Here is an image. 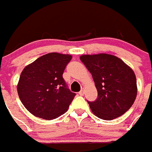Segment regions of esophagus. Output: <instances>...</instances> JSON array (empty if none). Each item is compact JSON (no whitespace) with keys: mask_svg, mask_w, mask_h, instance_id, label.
<instances>
[{"mask_svg":"<svg viewBox=\"0 0 152 152\" xmlns=\"http://www.w3.org/2000/svg\"><path fill=\"white\" fill-rule=\"evenodd\" d=\"M79 95H84V90H81L80 91V92H79Z\"/></svg>","mask_w":152,"mask_h":152,"instance_id":"1","label":"esophagus"}]
</instances>
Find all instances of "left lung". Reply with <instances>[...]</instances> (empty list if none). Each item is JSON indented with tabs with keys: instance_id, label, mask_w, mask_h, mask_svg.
<instances>
[{
	"instance_id": "1",
	"label": "left lung",
	"mask_w": 152,
	"mask_h": 152,
	"mask_svg": "<svg viewBox=\"0 0 152 152\" xmlns=\"http://www.w3.org/2000/svg\"><path fill=\"white\" fill-rule=\"evenodd\" d=\"M80 59L92 75L98 99L88 102L92 113L110 121L131 108L137 95L134 72L119 57L108 54L81 55Z\"/></svg>"
}]
</instances>
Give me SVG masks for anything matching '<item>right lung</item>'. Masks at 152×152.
Returning a JSON list of instances; mask_svg holds the SVG:
<instances>
[{"label": "right lung", "mask_w": 152, "mask_h": 152, "mask_svg": "<svg viewBox=\"0 0 152 152\" xmlns=\"http://www.w3.org/2000/svg\"><path fill=\"white\" fill-rule=\"evenodd\" d=\"M72 57L50 53L23 69L17 84L18 95L33 115L53 120L68 110L76 94L66 88L62 75Z\"/></svg>", "instance_id": "add662e5"}]
</instances>
